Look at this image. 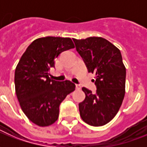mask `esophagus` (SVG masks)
Returning a JSON list of instances; mask_svg holds the SVG:
<instances>
[{
	"label": "esophagus",
	"instance_id": "34e87169",
	"mask_svg": "<svg viewBox=\"0 0 147 147\" xmlns=\"http://www.w3.org/2000/svg\"><path fill=\"white\" fill-rule=\"evenodd\" d=\"M76 88L77 90L81 89V86H80V85H79V84H76Z\"/></svg>",
	"mask_w": 147,
	"mask_h": 147
}]
</instances>
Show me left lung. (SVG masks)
I'll use <instances>...</instances> for the list:
<instances>
[{
  "mask_svg": "<svg viewBox=\"0 0 147 147\" xmlns=\"http://www.w3.org/2000/svg\"><path fill=\"white\" fill-rule=\"evenodd\" d=\"M77 52L89 72L95 74L96 94L86 87L84 101L79 104L80 117L91 126H103L117 115L125 94L126 68L119 49L101 37L75 39Z\"/></svg>",
  "mask_w": 147,
  "mask_h": 147,
  "instance_id": "obj_1",
  "label": "left lung"
}]
</instances>
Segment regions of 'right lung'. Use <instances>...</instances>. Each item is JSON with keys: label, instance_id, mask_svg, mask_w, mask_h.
<instances>
[{"label": "right lung", "instance_id": "1", "mask_svg": "<svg viewBox=\"0 0 147 147\" xmlns=\"http://www.w3.org/2000/svg\"><path fill=\"white\" fill-rule=\"evenodd\" d=\"M75 48L70 38L45 37L35 39L22 55L15 71V88L25 115L39 127L54 123L59 105L76 85L49 77V69L61 53Z\"/></svg>", "mask_w": 147, "mask_h": 147}]
</instances>
